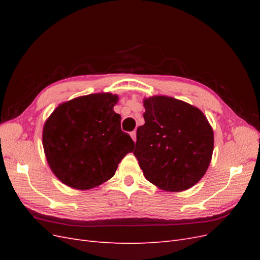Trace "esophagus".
I'll return each instance as SVG.
<instances>
[{
    "label": "esophagus",
    "instance_id": "obj_1",
    "mask_svg": "<svg viewBox=\"0 0 260 260\" xmlns=\"http://www.w3.org/2000/svg\"><path fill=\"white\" fill-rule=\"evenodd\" d=\"M130 136H131L132 140L136 142V140H137V132H136V131H132V132L130 133Z\"/></svg>",
    "mask_w": 260,
    "mask_h": 260
}]
</instances>
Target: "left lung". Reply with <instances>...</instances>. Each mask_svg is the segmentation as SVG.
I'll list each match as a JSON object with an SVG mask.
<instances>
[{"mask_svg":"<svg viewBox=\"0 0 260 260\" xmlns=\"http://www.w3.org/2000/svg\"><path fill=\"white\" fill-rule=\"evenodd\" d=\"M145 123L136 149L144 177L162 190L180 192L205 175L214 151V132L199 108L169 96L144 100Z\"/></svg>","mask_w":260,"mask_h":260,"instance_id":"8db88e82","label":"left lung"}]
</instances>
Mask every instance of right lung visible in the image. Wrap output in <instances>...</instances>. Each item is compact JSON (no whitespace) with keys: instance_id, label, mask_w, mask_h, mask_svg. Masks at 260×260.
Wrapping results in <instances>:
<instances>
[{"instance_id":"right-lung-1","label":"right lung","mask_w":260,"mask_h":260,"mask_svg":"<svg viewBox=\"0 0 260 260\" xmlns=\"http://www.w3.org/2000/svg\"><path fill=\"white\" fill-rule=\"evenodd\" d=\"M117 95L90 94L60 104L43 128V147L62 183L89 190L111 179L135 142L114 112Z\"/></svg>"}]
</instances>
